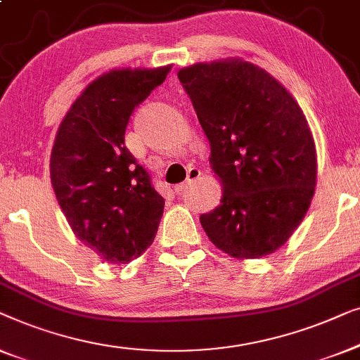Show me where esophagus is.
Returning <instances> with one entry per match:
<instances>
[{"label": "esophagus", "mask_w": 360, "mask_h": 360, "mask_svg": "<svg viewBox=\"0 0 360 360\" xmlns=\"http://www.w3.org/2000/svg\"><path fill=\"white\" fill-rule=\"evenodd\" d=\"M199 176H200V169L191 168L189 171H187V181L182 182V184H176L174 186V191L178 192V194H181V192L184 191V189H187V187H189L192 182H194L195 179H199Z\"/></svg>", "instance_id": "esophagus-1"}]
</instances>
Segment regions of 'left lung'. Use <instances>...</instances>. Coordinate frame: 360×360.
<instances>
[{"mask_svg":"<svg viewBox=\"0 0 360 360\" xmlns=\"http://www.w3.org/2000/svg\"><path fill=\"white\" fill-rule=\"evenodd\" d=\"M178 78L224 186L220 205L200 215L202 229L233 257L271 255L315 194L316 150L300 105L274 77L240 58L192 65Z\"/></svg>","mask_w":360,"mask_h":360,"instance_id":"1","label":"left lung"}]
</instances>
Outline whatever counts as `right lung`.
Here are the masks:
<instances>
[{
	"mask_svg": "<svg viewBox=\"0 0 360 360\" xmlns=\"http://www.w3.org/2000/svg\"><path fill=\"white\" fill-rule=\"evenodd\" d=\"M171 67L112 70L94 79L60 124L50 179L70 226L110 264H127L155 240L165 199L125 146L134 109Z\"/></svg>",
	"mask_w": 360,
	"mask_h": 360,
	"instance_id": "1",
	"label": "right lung"
}]
</instances>
